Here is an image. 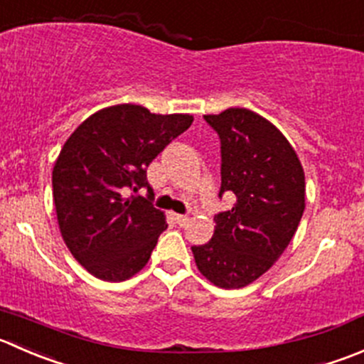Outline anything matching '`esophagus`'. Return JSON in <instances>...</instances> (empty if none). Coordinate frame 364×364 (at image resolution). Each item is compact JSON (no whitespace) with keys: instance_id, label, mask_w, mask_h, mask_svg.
<instances>
[{"instance_id":"34e87169","label":"esophagus","mask_w":364,"mask_h":364,"mask_svg":"<svg viewBox=\"0 0 364 364\" xmlns=\"http://www.w3.org/2000/svg\"><path fill=\"white\" fill-rule=\"evenodd\" d=\"M174 220L178 222L179 225H186V224H188L190 217H188V215H179V213H176V215H174Z\"/></svg>"}]
</instances>
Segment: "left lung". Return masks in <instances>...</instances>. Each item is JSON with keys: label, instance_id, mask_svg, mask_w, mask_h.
I'll use <instances>...</instances> for the list:
<instances>
[{"label": "left lung", "instance_id": "8db88e82", "mask_svg": "<svg viewBox=\"0 0 364 364\" xmlns=\"http://www.w3.org/2000/svg\"><path fill=\"white\" fill-rule=\"evenodd\" d=\"M204 121L220 139L218 197L232 192L236 204L215 215L211 240L192 252L206 279L236 290L263 276L294 238L304 213V171L283 133L247 108Z\"/></svg>", "mask_w": 364, "mask_h": 364}]
</instances>
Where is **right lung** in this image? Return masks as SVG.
<instances>
[{"label": "right lung", "instance_id": "right-lung-1", "mask_svg": "<svg viewBox=\"0 0 364 364\" xmlns=\"http://www.w3.org/2000/svg\"><path fill=\"white\" fill-rule=\"evenodd\" d=\"M192 122L117 105L90 115L63 144L53 168L56 217L65 245L92 276L119 283L146 267L167 222L149 196L133 192L149 188V164Z\"/></svg>", "mask_w": 364, "mask_h": 364}]
</instances>
